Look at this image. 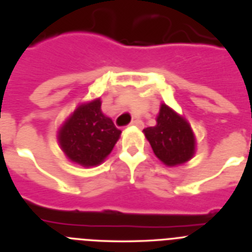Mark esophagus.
I'll return each mask as SVG.
<instances>
[{
  "label": "esophagus",
  "mask_w": 252,
  "mask_h": 252,
  "mask_svg": "<svg viewBox=\"0 0 252 252\" xmlns=\"http://www.w3.org/2000/svg\"><path fill=\"white\" fill-rule=\"evenodd\" d=\"M131 126H137L138 128H143L144 127V123L141 120H133L131 124H129Z\"/></svg>",
  "instance_id": "esophagus-1"
}]
</instances>
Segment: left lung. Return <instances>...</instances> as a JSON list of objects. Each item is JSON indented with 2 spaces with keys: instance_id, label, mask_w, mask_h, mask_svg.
<instances>
[{
  "instance_id": "8db88e82",
  "label": "left lung",
  "mask_w": 252,
  "mask_h": 252,
  "mask_svg": "<svg viewBox=\"0 0 252 252\" xmlns=\"http://www.w3.org/2000/svg\"><path fill=\"white\" fill-rule=\"evenodd\" d=\"M143 132L157 158L166 166L184 164L196 153V138L190 124L166 103L160 105L157 125Z\"/></svg>"
}]
</instances>
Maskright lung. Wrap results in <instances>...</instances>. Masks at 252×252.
I'll use <instances>...</instances> for the list:
<instances>
[{"mask_svg":"<svg viewBox=\"0 0 252 252\" xmlns=\"http://www.w3.org/2000/svg\"><path fill=\"white\" fill-rule=\"evenodd\" d=\"M120 134L111 118L102 113L101 100L97 97L79 105L67 118L59 128L58 141L70 161L92 167L105 160Z\"/></svg>","mask_w":252,"mask_h":252,"instance_id":"obj_1","label":"right lung"}]
</instances>
